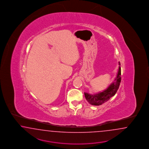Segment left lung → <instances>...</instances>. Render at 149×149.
<instances>
[{
	"label": "left lung",
	"mask_w": 149,
	"mask_h": 149,
	"mask_svg": "<svg viewBox=\"0 0 149 149\" xmlns=\"http://www.w3.org/2000/svg\"><path fill=\"white\" fill-rule=\"evenodd\" d=\"M119 65H120L119 62ZM121 68L119 67V69L117 73V77L114 81L109 85L106 89L95 94H90L87 93H85L86 99L91 105L94 106H99L105 103L110 99L111 97L114 96L117 93L119 88L121 82Z\"/></svg>",
	"instance_id": "8db88e82"
}]
</instances>
